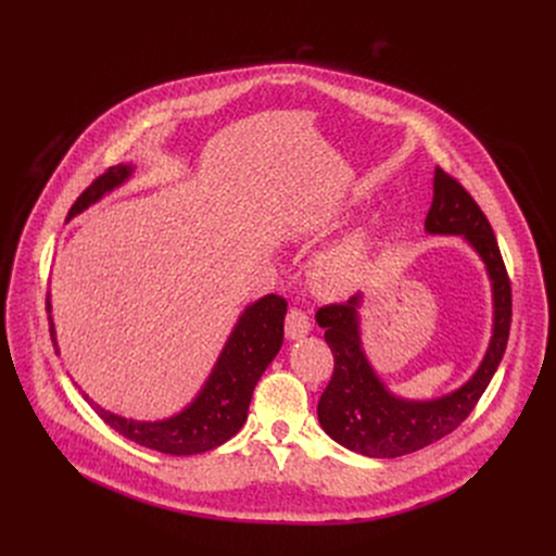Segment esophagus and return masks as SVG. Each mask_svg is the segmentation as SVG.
I'll return each mask as SVG.
<instances>
[{
  "mask_svg": "<svg viewBox=\"0 0 556 556\" xmlns=\"http://www.w3.org/2000/svg\"><path fill=\"white\" fill-rule=\"evenodd\" d=\"M311 331V319L304 311L300 308H290L286 315V338L288 340H300L308 336Z\"/></svg>",
  "mask_w": 556,
  "mask_h": 556,
  "instance_id": "obj_1",
  "label": "esophagus"
}]
</instances>
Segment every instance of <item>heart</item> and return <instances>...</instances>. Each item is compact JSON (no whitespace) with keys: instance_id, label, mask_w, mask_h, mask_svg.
<instances>
[{"instance_id":"obj_1","label":"heart","mask_w":556,"mask_h":556,"mask_svg":"<svg viewBox=\"0 0 556 556\" xmlns=\"http://www.w3.org/2000/svg\"><path fill=\"white\" fill-rule=\"evenodd\" d=\"M381 237L383 218L378 216L349 227L313 261V286L325 295H342L358 286L371 266Z\"/></svg>"}]
</instances>
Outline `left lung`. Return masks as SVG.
<instances>
[{"label":"left lung","instance_id":"obj_1","mask_svg":"<svg viewBox=\"0 0 556 556\" xmlns=\"http://www.w3.org/2000/svg\"><path fill=\"white\" fill-rule=\"evenodd\" d=\"M432 237H462L482 258L491 281L493 327L486 354L473 376L457 390L428 401L396 396L369 363L361 338L363 293L344 304L319 308L315 319L333 352V376L317 403L325 432L344 448L367 457H401L453 432L471 415L498 369L511 325V286L493 229L455 178L434 168L432 204L426 216Z\"/></svg>","mask_w":556,"mask_h":556}]
</instances>
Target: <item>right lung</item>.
Returning <instances> with one entry per match:
<instances>
[{
  "instance_id": "1",
  "label": "right lung",
  "mask_w": 556,
  "mask_h": 556,
  "mask_svg": "<svg viewBox=\"0 0 556 556\" xmlns=\"http://www.w3.org/2000/svg\"><path fill=\"white\" fill-rule=\"evenodd\" d=\"M135 166L116 164L108 168L101 178L87 187L74 207L67 214V220L83 214L90 204H97L105 193L122 187L130 180ZM286 300L279 295H263L239 315V323L233 325L223 352L210 374L207 381L200 388L195 399L185 405L180 413H175L160 421H135L114 415L90 396L83 394L97 415L126 440L153 448L166 455H195L212 451L237 434L245 419L252 401V392L258 383L261 374L279 354L283 342V317ZM49 313V331L55 346V354H61L55 340L51 302L47 295Z\"/></svg>"
}]
</instances>
